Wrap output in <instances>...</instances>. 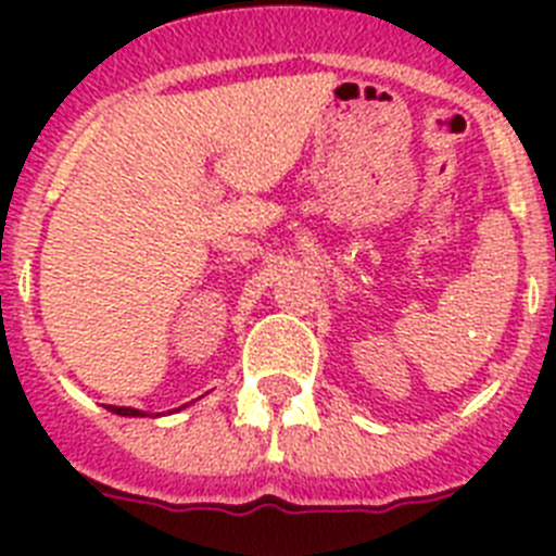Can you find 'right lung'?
<instances>
[{"label": "right lung", "mask_w": 556, "mask_h": 556, "mask_svg": "<svg viewBox=\"0 0 556 556\" xmlns=\"http://www.w3.org/2000/svg\"><path fill=\"white\" fill-rule=\"evenodd\" d=\"M108 409H111L113 415H122V417H144L147 415V412H141V409H132V406H108ZM180 409H184V406H180Z\"/></svg>", "instance_id": "1"}]
</instances>
